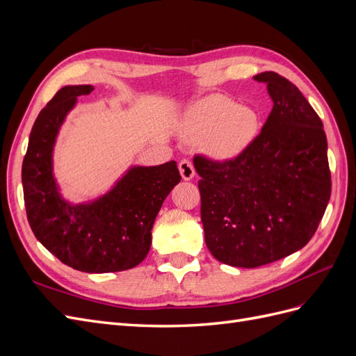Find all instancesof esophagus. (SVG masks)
<instances>
[{
    "instance_id": "34e87169",
    "label": "esophagus",
    "mask_w": 356,
    "mask_h": 356,
    "mask_svg": "<svg viewBox=\"0 0 356 356\" xmlns=\"http://www.w3.org/2000/svg\"><path fill=\"white\" fill-rule=\"evenodd\" d=\"M178 168H179V174H181L182 179H186V181H190L196 174L195 166H193V163H191L190 160H186V159L181 160Z\"/></svg>"
}]
</instances>
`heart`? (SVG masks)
<instances>
[{"label":"heart","mask_w":356,"mask_h":356,"mask_svg":"<svg viewBox=\"0 0 356 356\" xmlns=\"http://www.w3.org/2000/svg\"><path fill=\"white\" fill-rule=\"evenodd\" d=\"M260 131V117L251 106L212 95L187 110L178 132L190 143L203 141L207 153L220 161L239 157Z\"/></svg>","instance_id":"heart-1"}]
</instances>
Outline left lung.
<instances>
[{"label":"left lung","instance_id":"left-lung-1","mask_svg":"<svg viewBox=\"0 0 356 356\" xmlns=\"http://www.w3.org/2000/svg\"><path fill=\"white\" fill-rule=\"evenodd\" d=\"M273 101L261 134L229 161L195 156L200 217L218 261L252 268L301 250L315 234L331 196L327 136L319 115L294 86L273 71Z\"/></svg>","mask_w":356,"mask_h":356}]
</instances>
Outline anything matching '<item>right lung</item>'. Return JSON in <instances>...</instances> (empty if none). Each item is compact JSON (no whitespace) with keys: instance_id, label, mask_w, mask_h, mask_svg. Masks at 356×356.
Listing matches in <instances>:
<instances>
[{"instance_id":"add662e5","label":"right lung","mask_w":356,"mask_h":356,"mask_svg":"<svg viewBox=\"0 0 356 356\" xmlns=\"http://www.w3.org/2000/svg\"><path fill=\"white\" fill-rule=\"evenodd\" d=\"M90 84L65 86L32 126L22 165V186L32 233L75 270L108 273L132 268L147 257L161 203L181 181L177 161L132 166L104 196L72 204L53 175V148L67 114Z\"/></svg>"}]
</instances>
